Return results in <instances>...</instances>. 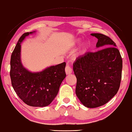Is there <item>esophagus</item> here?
<instances>
[{
	"mask_svg": "<svg viewBox=\"0 0 132 132\" xmlns=\"http://www.w3.org/2000/svg\"><path fill=\"white\" fill-rule=\"evenodd\" d=\"M65 73L67 75H69V74H71V73H72V68H71L70 66L69 65H67L66 67H65Z\"/></svg>",
	"mask_w": 132,
	"mask_h": 132,
	"instance_id": "34e87169",
	"label": "esophagus"
}]
</instances>
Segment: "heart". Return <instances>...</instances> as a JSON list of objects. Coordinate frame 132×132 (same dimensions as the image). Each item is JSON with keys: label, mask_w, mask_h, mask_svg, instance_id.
<instances>
[{"label": "heart", "mask_w": 132, "mask_h": 132, "mask_svg": "<svg viewBox=\"0 0 132 132\" xmlns=\"http://www.w3.org/2000/svg\"><path fill=\"white\" fill-rule=\"evenodd\" d=\"M79 42H80V40L79 39H78L76 40V43H77V44H78V43H79ZM89 43H85V44L84 45V46L82 47V48H81V50H80V51H79V53L81 54H84L86 53V52L88 51V50H89Z\"/></svg>", "instance_id": "1"}]
</instances>
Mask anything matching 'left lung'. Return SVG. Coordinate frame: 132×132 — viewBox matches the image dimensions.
Returning <instances> with one entry per match:
<instances>
[{
  "instance_id": "8db88e82",
  "label": "left lung",
  "mask_w": 132,
  "mask_h": 132,
  "mask_svg": "<svg viewBox=\"0 0 132 132\" xmlns=\"http://www.w3.org/2000/svg\"><path fill=\"white\" fill-rule=\"evenodd\" d=\"M90 35L98 38L96 47L101 50L78 57L73 70L77 78L78 98L85 106L95 108L106 104L117 94L122 59L115 42L109 37L100 33Z\"/></svg>"
}]
</instances>
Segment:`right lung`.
<instances>
[{
  "mask_svg": "<svg viewBox=\"0 0 132 132\" xmlns=\"http://www.w3.org/2000/svg\"><path fill=\"white\" fill-rule=\"evenodd\" d=\"M36 31L24 33L12 54L10 72L12 85L18 96L27 105L34 107L49 105L57 95L66 77L65 62L48 67L39 72H31L21 60V43Z\"/></svg>",
  "mask_w": 132,
  "mask_h": 132,
  "instance_id": "1",
  "label": "right lung"
}]
</instances>
